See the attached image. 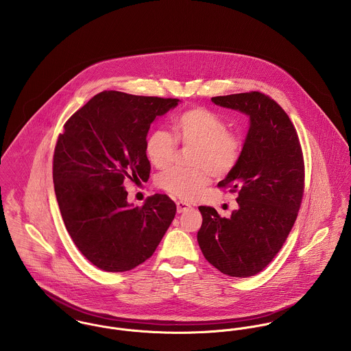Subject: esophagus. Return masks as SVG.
Segmentation results:
<instances>
[{"label":"esophagus","mask_w":351,"mask_h":351,"mask_svg":"<svg viewBox=\"0 0 351 351\" xmlns=\"http://www.w3.org/2000/svg\"><path fill=\"white\" fill-rule=\"evenodd\" d=\"M191 208H192L191 204H188L185 201H177V212L178 213H182V212H185V210H188Z\"/></svg>","instance_id":"1"}]
</instances>
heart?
I'll list each match as a JSON object with an SVG mask.
<instances>
[{
    "label": "heart",
    "instance_id": "heart-1",
    "mask_svg": "<svg viewBox=\"0 0 351 351\" xmlns=\"http://www.w3.org/2000/svg\"><path fill=\"white\" fill-rule=\"evenodd\" d=\"M174 138L163 130L151 134L146 143V152L156 169L167 167L176 155L177 142L193 146V169L170 167L158 176V185L169 195L192 200L215 177L227 176L238 163L242 142L238 136L227 132L226 123L215 113L205 109L184 112L174 121Z\"/></svg>",
    "mask_w": 351,
    "mask_h": 351
}]
</instances>
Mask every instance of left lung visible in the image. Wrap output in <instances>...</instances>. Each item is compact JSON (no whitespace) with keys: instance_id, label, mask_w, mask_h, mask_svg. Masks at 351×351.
<instances>
[{"instance_id":"left-lung-1","label":"left lung","mask_w":351,"mask_h":351,"mask_svg":"<svg viewBox=\"0 0 351 351\" xmlns=\"http://www.w3.org/2000/svg\"><path fill=\"white\" fill-rule=\"evenodd\" d=\"M249 117L235 167L219 182L238 193L228 219L200 206L197 242L205 259L231 277L263 270L287 241L300 208L304 162L298 132L284 109L259 92L212 97Z\"/></svg>"}]
</instances>
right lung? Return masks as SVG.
I'll return each instance as SVG.
<instances>
[{"label": "right lung", "mask_w": 351, "mask_h": 351, "mask_svg": "<svg viewBox=\"0 0 351 351\" xmlns=\"http://www.w3.org/2000/svg\"><path fill=\"white\" fill-rule=\"evenodd\" d=\"M177 99L104 90L64 124L52 178L62 219L84 256L105 271H127L154 254L177 206L154 195L143 206L127 200L124 180L147 181L146 138L152 121Z\"/></svg>", "instance_id": "1"}]
</instances>
